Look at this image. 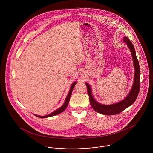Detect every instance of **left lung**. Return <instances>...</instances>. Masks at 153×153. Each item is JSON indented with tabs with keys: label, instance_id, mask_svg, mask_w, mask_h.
<instances>
[{
	"label": "left lung",
	"instance_id": "8db88e82",
	"mask_svg": "<svg viewBox=\"0 0 153 153\" xmlns=\"http://www.w3.org/2000/svg\"><path fill=\"white\" fill-rule=\"evenodd\" d=\"M123 41L127 45L129 49L130 50L132 58L133 60V64L135 69L132 87L131 88V90L128 95L123 100L112 104L104 105L100 104L98 102H96L95 99L94 98L92 93V88L90 85L87 82H85L87 87L88 94L89 95L91 105L96 112L102 114V115H114L119 114L120 112L126 109L128 107L131 106L136 100L137 97L138 95L140 88V71L138 60L137 58L135 48L133 44H132L131 41L127 36H124L123 38Z\"/></svg>",
	"mask_w": 153,
	"mask_h": 153
}]
</instances>
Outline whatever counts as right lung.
Segmentation results:
<instances>
[{"mask_svg": "<svg viewBox=\"0 0 153 153\" xmlns=\"http://www.w3.org/2000/svg\"><path fill=\"white\" fill-rule=\"evenodd\" d=\"M76 83H77V81H74V82L72 83V84L71 85V88H70L69 92L68 94L66 97L65 101L64 102V103L63 104V105H62L60 108H59L58 109H56V111H53V112H51V114H48V115H45V116H39V115H35V114H34V115L35 116H36V117H40V118H46V117H53V116L57 115H58L59 114L62 112L63 111H64L65 109L66 108V107H67L68 104H69V102L72 93L73 88L75 86V85L76 84Z\"/></svg>", "mask_w": 153, "mask_h": 153, "instance_id": "obj_1", "label": "right lung"}]
</instances>
